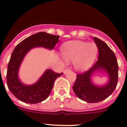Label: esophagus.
Segmentation results:
<instances>
[{
	"mask_svg": "<svg viewBox=\"0 0 127 127\" xmlns=\"http://www.w3.org/2000/svg\"><path fill=\"white\" fill-rule=\"evenodd\" d=\"M69 71H70V69H65L64 71L63 72L64 74H66Z\"/></svg>",
	"mask_w": 127,
	"mask_h": 127,
	"instance_id": "1",
	"label": "esophagus"
}]
</instances>
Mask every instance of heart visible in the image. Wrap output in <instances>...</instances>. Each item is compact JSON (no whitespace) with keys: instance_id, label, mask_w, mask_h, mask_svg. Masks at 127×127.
I'll use <instances>...</instances> for the list:
<instances>
[{"instance_id":"obj_1","label":"heart","mask_w":127,"mask_h":127,"mask_svg":"<svg viewBox=\"0 0 127 127\" xmlns=\"http://www.w3.org/2000/svg\"><path fill=\"white\" fill-rule=\"evenodd\" d=\"M98 47L93 42L80 40L65 42L61 47V54L67 61H72L76 71L82 72L89 69L98 54Z\"/></svg>"}]
</instances>
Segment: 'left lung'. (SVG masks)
Listing matches in <instances>:
<instances>
[{
	"label": "left lung",
	"instance_id": "obj_1",
	"mask_svg": "<svg viewBox=\"0 0 127 127\" xmlns=\"http://www.w3.org/2000/svg\"><path fill=\"white\" fill-rule=\"evenodd\" d=\"M93 39L99 51L98 61L90 69L77 75L72 87L75 95L89 103H98L108 98L116 89L118 81L119 67L116 55L105 42L97 37ZM98 72L103 73L108 78L103 85H97L93 81V75Z\"/></svg>",
	"mask_w": 127,
	"mask_h": 127
}]
</instances>
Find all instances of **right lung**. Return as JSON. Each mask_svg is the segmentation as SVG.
Masks as SVG:
<instances>
[{"mask_svg":"<svg viewBox=\"0 0 127 127\" xmlns=\"http://www.w3.org/2000/svg\"><path fill=\"white\" fill-rule=\"evenodd\" d=\"M59 38L58 35L40 32L27 37L15 47L8 63L7 84L11 93L18 99L26 103L37 104L49 96L55 80L63 73L58 74L47 69L36 82L31 85L23 83L18 74L24 57L31 50L42 47L52 50L59 42Z\"/></svg>","mask_w":127,"mask_h":127,"instance_id":"1","label":"right lung"}]
</instances>
